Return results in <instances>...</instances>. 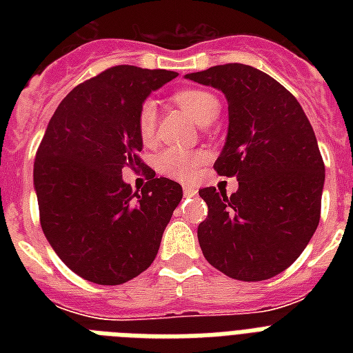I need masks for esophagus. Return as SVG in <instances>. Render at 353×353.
Here are the masks:
<instances>
[{"label":"esophagus","instance_id":"obj_1","mask_svg":"<svg viewBox=\"0 0 353 353\" xmlns=\"http://www.w3.org/2000/svg\"><path fill=\"white\" fill-rule=\"evenodd\" d=\"M183 194H185L187 198H192V196H196V194H198V188L190 187V185H185V187H183Z\"/></svg>","mask_w":353,"mask_h":353}]
</instances>
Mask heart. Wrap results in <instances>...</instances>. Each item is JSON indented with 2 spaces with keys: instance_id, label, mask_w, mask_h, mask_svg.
<instances>
[{
  "instance_id": "1",
  "label": "heart",
  "mask_w": 353,
  "mask_h": 353,
  "mask_svg": "<svg viewBox=\"0 0 353 353\" xmlns=\"http://www.w3.org/2000/svg\"><path fill=\"white\" fill-rule=\"evenodd\" d=\"M177 102L196 122L201 121L205 113H209L212 108L218 106V101H216L214 95L199 90H187L177 93ZM155 119H157L155 102L144 101L137 115V130L141 139H143V143H152L154 141ZM203 159L205 155L201 152L168 148L163 154L157 155L155 168L163 176L177 179V181H192L194 177L198 176L199 166H201Z\"/></svg>"
}]
</instances>
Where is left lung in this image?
<instances>
[{
    "label": "left lung",
    "mask_w": 353,
    "mask_h": 353,
    "mask_svg": "<svg viewBox=\"0 0 353 353\" xmlns=\"http://www.w3.org/2000/svg\"><path fill=\"white\" fill-rule=\"evenodd\" d=\"M185 79L225 95L229 130L214 170L238 179L231 196L199 190L209 207L198 227L203 256L231 279H271L301 256L321 220L324 163L312 124L284 85L251 65Z\"/></svg>",
    "instance_id": "1"
}]
</instances>
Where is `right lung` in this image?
Segmentation results:
<instances>
[{
    "mask_svg": "<svg viewBox=\"0 0 353 353\" xmlns=\"http://www.w3.org/2000/svg\"><path fill=\"white\" fill-rule=\"evenodd\" d=\"M176 71L115 65L77 85L47 124L34 159L40 223L60 260L82 279L119 285L148 269L183 198L155 177L133 193L121 170L144 168L139 110Z\"/></svg>",
    "mask_w": 353,
    "mask_h": 353,
    "instance_id": "obj_1",
    "label": "right lung"
}]
</instances>
